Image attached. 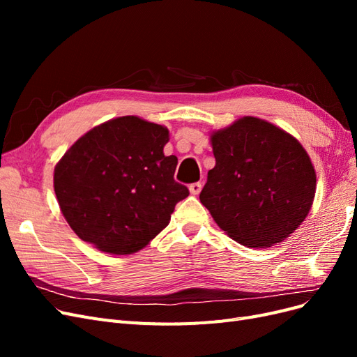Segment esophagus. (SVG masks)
<instances>
[{
  "label": "esophagus",
  "mask_w": 357,
  "mask_h": 357,
  "mask_svg": "<svg viewBox=\"0 0 357 357\" xmlns=\"http://www.w3.org/2000/svg\"><path fill=\"white\" fill-rule=\"evenodd\" d=\"M201 189H202V185H201V181H197V183H192V185L189 186V190H190V193H192V195H198V193L201 192Z\"/></svg>",
  "instance_id": "esophagus-1"
}]
</instances>
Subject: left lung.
Returning a JSON list of instances; mask_svg holds the SVG:
<instances>
[{
	"label": "left lung",
	"instance_id": "1",
	"mask_svg": "<svg viewBox=\"0 0 357 357\" xmlns=\"http://www.w3.org/2000/svg\"><path fill=\"white\" fill-rule=\"evenodd\" d=\"M215 165L199 199L219 228L247 247L282 243L304 222L316 171L295 137L244 116L210 137Z\"/></svg>",
	"mask_w": 357,
	"mask_h": 357
}]
</instances>
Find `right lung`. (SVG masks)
Wrapping results in <instances>:
<instances>
[{
	"label": "right lung",
	"instance_id": "obj_1",
	"mask_svg": "<svg viewBox=\"0 0 357 357\" xmlns=\"http://www.w3.org/2000/svg\"><path fill=\"white\" fill-rule=\"evenodd\" d=\"M168 129L137 116L112 119L80 137L55 167L53 188L80 240L110 255L142 250L189 195L165 156Z\"/></svg>",
	"mask_w": 357,
	"mask_h": 357
}]
</instances>
